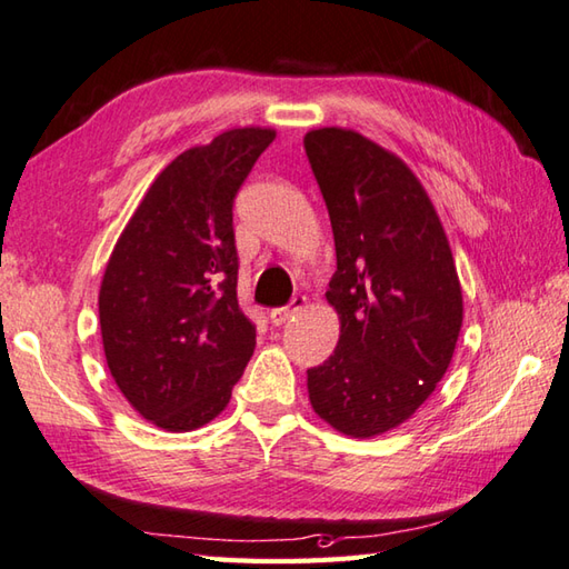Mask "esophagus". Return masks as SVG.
I'll use <instances>...</instances> for the list:
<instances>
[{
  "label": "esophagus",
  "instance_id": "34e87169",
  "mask_svg": "<svg viewBox=\"0 0 569 569\" xmlns=\"http://www.w3.org/2000/svg\"><path fill=\"white\" fill-rule=\"evenodd\" d=\"M305 305H307L305 297H295L292 305H289V307H277V309H272V312H270V321H272L274 327H282V325H287V321L292 319L297 312H302Z\"/></svg>",
  "mask_w": 569,
  "mask_h": 569
}]
</instances>
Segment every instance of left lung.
Instances as JSON below:
<instances>
[{"mask_svg": "<svg viewBox=\"0 0 569 569\" xmlns=\"http://www.w3.org/2000/svg\"><path fill=\"white\" fill-rule=\"evenodd\" d=\"M337 248L331 357L307 371L309 403L339 433L373 438L421 409L451 367L463 289L441 218L403 160L351 128L307 131Z\"/></svg>", "mask_w": 569, "mask_h": 569, "instance_id": "8db88e82", "label": "left lung"}]
</instances>
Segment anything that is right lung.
Wrapping results in <instances>:
<instances>
[{
    "mask_svg": "<svg viewBox=\"0 0 569 569\" xmlns=\"http://www.w3.org/2000/svg\"><path fill=\"white\" fill-rule=\"evenodd\" d=\"M274 136L230 128L170 160L106 262V363L133 411L163 431H196L220 416L254 351L238 305L232 200Z\"/></svg>",
    "mask_w": 569,
    "mask_h": 569,
    "instance_id": "right-lung-1",
    "label": "right lung"
}]
</instances>
